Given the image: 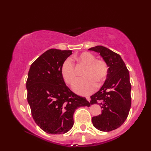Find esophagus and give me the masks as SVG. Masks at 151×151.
Listing matches in <instances>:
<instances>
[{
    "instance_id": "34e87169",
    "label": "esophagus",
    "mask_w": 151,
    "mask_h": 151,
    "mask_svg": "<svg viewBox=\"0 0 151 151\" xmlns=\"http://www.w3.org/2000/svg\"><path fill=\"white\" fill-rule=\"evenodd\" d=\"M86 99H87V101H90V100H91V99H90V97H88H88H86Z\"/></svg>"
}]
</instances>
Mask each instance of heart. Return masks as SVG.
Listing matches in <instances>:
<instances>
[{"label":"heart","instance_id":"heart-1","mask_svg":"<svg viewBox=\"0 0 151 151\" xmlns=\"http://www.w3.org/2000/svg\"><path fill=\"white\" fill-rule=\"evenodd\" d=\"M75 59L80 63L86 65L83 71L85 77L77 80L73 89L78 95H88L93 91L98 86H101L106 79L108 67L106 63L101 60H95V57L89 52H82L75 56ZM61 75L67 84H72L76 78L75 65L73 60L68 58L62 63L60 69Z\"/></svg>","mask_w":151,"mask_h":151}]
</instances>
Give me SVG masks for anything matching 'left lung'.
<instances>
[{"instance_id": "left-lung-1", "label": "left lung", "mask_w": 151, "mask_h": 151, "mask_svg": "<svg viewBox=\"0 0 151 151\" xmlns=\"http://www.w3.org/2000/svg\"><path fill=\"white\" fill-rule=\"evenodd\" d=\"M99 53L108 67V73L101 88L91 96V104H99L102 114L92 117L93 125L102 132L121 127L131 106L129 72L120 55L108 48L97 45L89 49Z\"/></svg>"}]
</instances>
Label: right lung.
I'll return each mask as SVG.
<instances>
[{
	"label": "right lung",
	"mask_w": 151,
	"mask_h": 151,
	"mask_svg": "<svg viewBox=\"0 0 151 151\" xmlns=\"http://www.w3.org/2000/svg\"><path fill=\"white\" fill-rule=\"evenodd\" d=\"M72 50L51 49L32 63L26 87L27 100L36 123L50 134L66 133L73 126L76 109L90 106L85 97L66 86L60 69Z\"/></svg>",
	"instance_id": "1"
}]
</instances>
